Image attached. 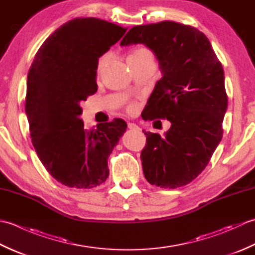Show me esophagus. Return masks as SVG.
<instances>
[{"instance_id":"esophagus-1","label":"esophagus","mask_w":255,"mask_h":255,"mask_svg":"<svg viewBox=\"0 0 255 255\" xmlns=\"http://www.w3.org/2000/svg\"><path fill=\"white\" fill-rule=\"evenodd\" d=\"M128 128L129 129H131V130H139V127L137 126L136 124H133V123H128Z\"/></svg>"}]
</instances>
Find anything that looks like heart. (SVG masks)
Segmentation results:
<instances>
[{
	"mask_svg": "<svg viewBox=\"0 0 255 255\" xmlns=\"http://www.w3.org/2000/svg\"><path fill=\"white\" fill-rule=\"evenodd\" d=\"M144 55H151V53H150L149 50L144 49V48H138V49L133 50V51L130 53V55L128 56V58H136V57H141V56H144ZM103 63H104V59H101L100 63H99V68H102ZM132 107H133L132 105L129 106V110H132Z\"/></svg>",
	"mask_w": 255,
	"mask_h": 255,
	"instance_id": "obj_1",
	"label": "heart"
}]
</instances>
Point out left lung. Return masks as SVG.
<instances>
[{
  "label": "left lung",
  "mask_w": 255,
  "mask_h": 255,
  "mask_svg": "<svg viewBox=\"0 0 255 255\" xmlns=\"http://www.w3.org/2000/svg\"><path fill=\"white\" fill-rule=\"evenodd\" d=\"M136 44L154 52L162 72L141 116L171 123L164 137L144 131L143 174L152 185L181 187L203 172L223 138L228 106L224 69L208 38L188 25L134 26L121 45Z\"/></svg>",
  "instance_id": "obj_1"
}]
</instances>
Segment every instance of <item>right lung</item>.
<instances>
[{"mask_svg":"<svg viewBox=\"0 0 255 255\" xmlns=\"http://www.w3.org/2000/svg\"><path fill=\"white\" fill-rule=\"evenodd\" d=\"M127 28L94 17L59 27L38 49L27 77L25 112L32 145L49 174L69 187L93 188L110 174L107 159L127 124L86 130L80 104L97 91L99 58Z\"/></svg>","mask_w":255,"mask_h":255,"instance_id":"obj_1","label":"right lung"}]
</instances>
